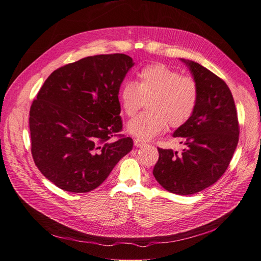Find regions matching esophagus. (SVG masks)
Instances as JSON below:
<instances>
[{
  "label": "esophagus",
  "mask_w": 261,
  "mask_h": 261,
  "mask_svg": "<svg viewBox=\"0 0 261 261\" xmlns=\"http://www.w3.org/2000/svg\"><path fill=\"white\" fill-rule=\"evenodd\" d=\"M144 144H145V142L143 140H141V139H139V138L135 139V145H136V147H143Z\"/></svg>",
  "instance_id": "obj_1"
}]
</instances>
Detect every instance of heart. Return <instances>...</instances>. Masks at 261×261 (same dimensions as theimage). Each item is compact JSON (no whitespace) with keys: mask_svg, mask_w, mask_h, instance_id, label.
Returning <instances> with one entry per match:
<instances>
[{"mask_svg":"<svg viewBox=\"0 0 261 261\" xmlns=\"http://www.w3.org/2000/svg\"><path fill=\"white\" fill-rule=\"evenodd\" d=\"M137 83L124 81L118 99L121 109L133 117L148 100L149 110L129 121L126 129L141 140H150L167 129L185 124L196 111L199 86L193 77L163 63L145 65L137 73Z\"/></svg>","mask_w":261,"mask_h":261,"instance_id":"heart-1","label":"heart"}]
</instances>
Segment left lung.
Returning <instances> with one entry per match:
<instances>
[{
	"label": "left lung",
	"instance_id": "8db88e82",
	"mask_svg": "<svg viewBox=\"0 0 261 261\" xmlns=\"http://www.w3.org/2000/svg\"><path fill=\"white\" fill-rule=\"evenodd\" d=\"M199 86L192 117L174 131L182 152L161 149L153 168L155 180L169 192L190 196L213 186L229 166L239 140V122L226 82L193 61H186Z\"/></svg>",
	"mask_w": 261,
	"mask_h": 261
}]
</instances>
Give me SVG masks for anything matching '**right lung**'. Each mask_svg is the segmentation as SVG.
<instances>
[{
    "instance_id": "1",
    "label": "right lung",
    "mask_w": 261,
    "mask_h": 261,
    "mask_svg": "<svg viewBox=\"0 0 261 261\" xmlns=\"http://www.w3.org/2000/svg\"><path fill=\"white\" fill-rule=\"evenodd\" d=\"M133 64L122 53L87 57L53 71L41 87L30 108L31 152L60 189H95L132 150V139L120 135L118 93Z\"/></svg>"
}]
</instances>
